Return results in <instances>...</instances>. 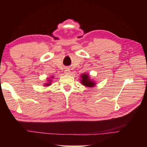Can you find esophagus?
I'll return each instance as SVG.
<instances>
[{"label":"esophagus","mask_w":147,"mask_h":147,"mask_svg":"<svg viewBox=\"0 0 147 147\" xmlns=\"http://www.w3.org/2000/svg\"><path fill=\"white\" fill-rule=\"evenodd\" d=\"M64 72H65V74H70V73H71L70 69L68 68V67L65 68V69Z\"/></svg>","instance_id":"1"}]
</instances>
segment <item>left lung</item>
<instances>
[{
	"label": "left lung",
	"instance_id": "left-lung-1",
	"mask_svg": "<svg viewBox=\"0 0 147 147\" xmlns=\"http://www.w3.org/2000/svg\"><path fill=\"white\" fill-rule=\"evenodd\" d=\"M81 78H82L81 82L84 86L90 87V88H91V87L94 86V84H95V83H94L93 81H92V80H89V75L88 74H82V76H81Z\"/></svg>",
	"mask_w": 147,
	"mask_h": 147
}]
</instances>
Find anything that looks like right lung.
I'll use <instances>...</instances> for the list:
<instances>
[{"instance_id": "add662e5", "label": "right lung", "mask_w": 147, "mask_h": 147, "mask_svg": "<svg viewBox=\"0 0 147 147\" xmlns=\"http://www.w3.org/2000/svg\"><path fill=\"white\" fill-rule=\"evenodd\" d=\"M50 81H51V80H50ZM49 85H50V84H47V86H49Z\"/></svg>"}]
</instances>
